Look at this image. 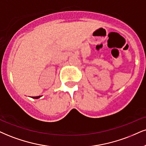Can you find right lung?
Masks as SVG:
<instances>
[{
    "label": "right lung",
    "mask_w": 146,
    "mask_h": 146,
    "mask_svg": "<svg viewBox=\"0 0 146 146\" xmlns=\"http://www.w3.org/2000/svg\"><path fill=\"white\" fill-rule=\"evenodd\" d=\"M40 96H38V97H33V98H34V99H38V98H40Z\"/></svg>",
    "instance_id": "1"
}]
</instances>
